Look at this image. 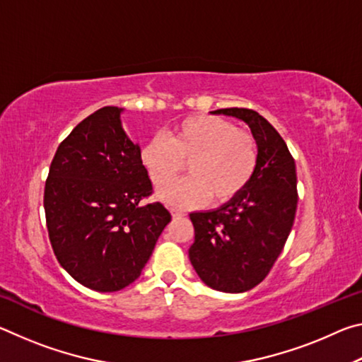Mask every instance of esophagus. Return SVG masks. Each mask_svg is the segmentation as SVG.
<instances>
[{
    "instance_id": "esophagus-1",
    "label": "esophagus",
    "mask_w": 362,
    "mask_h": 362,
    "mask_svg": "<svg viewBox=\"0 0 362 362\" xmlns=\"http://www.w3.org/2000/svg\"><path fill=\"white\" fill-rule=\"evenodd\" d=\"M170 214H173V217H174V218L185 216V212H183V211H179V209H170Z\"/></svg>"
}]
</instances>
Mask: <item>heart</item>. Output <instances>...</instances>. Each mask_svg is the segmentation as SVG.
Instances as JSON below:
<instances>
[{
  "mask_svg": "<svg viewBox=\"0 0 362 362\" xmlns=\"http://www.w3.org/2000/svg\"><path fill=\"white\" fill-rule=\"evenodd\" d=\"M190 159V177L163 185L161 203L177 209L203 206L212 199L225 203L240 194L252 179L259 161L255 139L217 116H189L168 136H155L140 148V161L155 185L180 172Z\"/></svg>",
  "mask_w": 362,
  "mask_h": 362,
  "instance_id": "heart-1",
  "label": "heart"
}]
</instances>
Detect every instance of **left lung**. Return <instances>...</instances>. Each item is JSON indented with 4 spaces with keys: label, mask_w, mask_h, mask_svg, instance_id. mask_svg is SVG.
<instances>
[{
    "label": "left lung",
    "mask_w": 362,
    "mask_h": 362,
    "mask_svg": "<svg viewBox=\"0 0 362 362\" xmlns=\"http://www.w3.org/2000/svg\"><path fill=\"white\" fill-rule=\"evenodd\" d=\"M214 115L246 122L259 161L240 194L212 211L192 212L189 262L211 289L228 293L262 283L283 250L297 211L296 161L283 137L254 110L222 108Z\"/></svg>",
    "instance_id": "8db88e82"
}]
</instances>
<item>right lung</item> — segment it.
Returning a JSON list of instances; mask_svg holds the SVG:
<instances>
[{"label":"right lung","instance_id":"add662e5","mask_svg":"<svg viewBox=\"0 0 362 362\" xmlns=\"http://www.w3.org/2000/svg\"><path fill=\"white\" fill-rule=\"evenodd\" d=\"M118 107L83 119L59 145L45 187L54 254L79 284L116 292L132 284L170 222L161 203L142 204L151 180Z\"/></svg>","mask_w":362,"mask_h":362}]
</instances>
